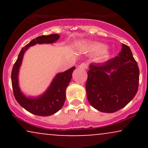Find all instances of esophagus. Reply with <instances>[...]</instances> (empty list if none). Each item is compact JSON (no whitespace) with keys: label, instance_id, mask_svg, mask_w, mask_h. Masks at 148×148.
Masks as SVG:
<instances>
[{"label":"esophagus","instance_id":"obj_1","mask_svg":"<svg viewBox=\"0 0 148 148\" xmlns=\"http://www.w3.org/2000/svg\"><path fill=\"white\" fill-rule=\"evenodd\" d=\"M88 64L86 63V62H83V63H81L80 65L79 66V67L80 69H86L88 68Z\"/></svg>","mask_w":148,"mask_h":148}]
</instances>
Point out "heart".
<instances>
[{"label": "heart", "mask_w": 148, "mask_h": 148, "mask_svg": "<svg viewBox=\"0 0 148 148\" xmlns=\"http://www.w3.org/2000/svg\"><path fill=\"white\" fill-rule=\"evenodd\" d=\"M103 46L100 44L95 43L88 46V49L91 53L94 54H99L101 58H105L108 56V53L106 50H103Z\"/></svg>", "instance_id": "obj_1"}]
</instances>
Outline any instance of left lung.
Wrapping results in <instances>:
<instances>
[{"mask_svg": "<svg viewBox=\"0 0 148 148\" xmlns=\"http://www.w3.org/2000/svg\"><path fill=\"white\" fill-rule=\"evenodd\" d=\"M119 56L103 63H92L86 88L91 106L103 113H114L135 97L139 69L128 46L123 44Z\"/></svg>", "mask_w": 148, "mask_h": 148, "instance_id": "obj_1", "label": "left lung"}]
</instances>
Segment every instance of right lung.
Instances as JSON below:
<instances>
[{"instance_id": "add662e5", "label": "right lung", "mask_w": 148, "mask_h": 148, "mask_svg": "<svg viewBox=\"0 0 148 148\" xmlns=\"http://www.w3.org/2000/svg\"><path fill=\"white\" fill-rule=\"evenodd\" d=\"M59 37L60 35L58 34H51L33 39L21 49L12 71V86L15 99L26 111L40 116H49L54 114L63 106L66 97V88L72 79V72L75 69V67L58 74L48 90L42 95L36 98L26 97L22 94L18 84V69L21 64L23 54L28 47L36 44L53 43Z\"/></svg>"}]
</instances>
